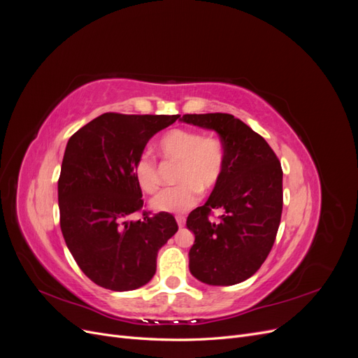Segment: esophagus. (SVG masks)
<instances>
[{
	"label": "esophagus",
	"mask_w": 358,
	"mask_h": 358,
	"mask_svg": "<svg viewBox=\"0 0 358 358\" xmlns=\"http://www.w3.org/2000/svg\"><path fill=\"white\" fill-rule=\"evenodd\" d=\"M176 221H178V225L179 227H183L185 225V221H187V218L183 215H176Z\"/></svg>",
	"instance_id": "1"
}]
</instances>
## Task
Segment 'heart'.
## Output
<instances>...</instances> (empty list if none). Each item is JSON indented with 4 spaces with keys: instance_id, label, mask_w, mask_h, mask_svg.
Listing matches in <instances>:
<instances>
[{
    "instance_id": "obj_1",
    "label": "heart",
    "mask_w": 358,
    "mask_h": 358,
    "mask_svg": "<svg viewBox=\"0 0 358 358\" xmlns=\"http://www.w3.org/2000/svg\"><path fill=\"white\" fill-rule=\"evenodd\" d=\"M158 154L170 162H178L176 185L161 191L150 200L159 212H185L199 201L200 192L213 189L224 176L227 149L221 138L201 136L185 128L170 129L159 138ZM137 183L145 192L154 194L159 188L157 161L148 152L140 154L134 164Z\"/></svg>"
}]
</instances>
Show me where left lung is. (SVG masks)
Listing matches in <instances>:
<instances>
[{
	"mask_svg": "<svg viewBox=\"0 0 358 358\" xmlns=\"http://www.w3.org/2000/svg\"><path fill=\"white\" fill-rule=\"evenodd\" d=\"M180 121L215 129L227 149L224 176L187 227L196 236L189 272L209 285H234L262 267L282 215V167L266 140L229 113L183 115ZM223 215L210 219L213 210Z\"/></svg>",
	"mask_w": 358,
	"mask_h": 358,
	"instance_id": "8db88e82",
	"label": "left lung"
}]
</instances>
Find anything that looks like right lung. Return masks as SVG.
I'll return each mask as SVG.
<instances>
[{"mask_svg":"<svg viewBox=\"0 0 358 358\" xmlns=\"http://www.w3.org/2000/svg\"><path fill=\"white\" fill-rule=\"evenodd\" d=\"M179 115L103 113L67 143L58 179L59 224L76 263L92 282L112 291L148 284L158 249L178 231L169 212L125 222L143 209L134 164L149 138Z\"/></svg>","mask_w":358,"mask_h":358,"instance_id":"obj_1","label":"right lung"}]
</instances>
